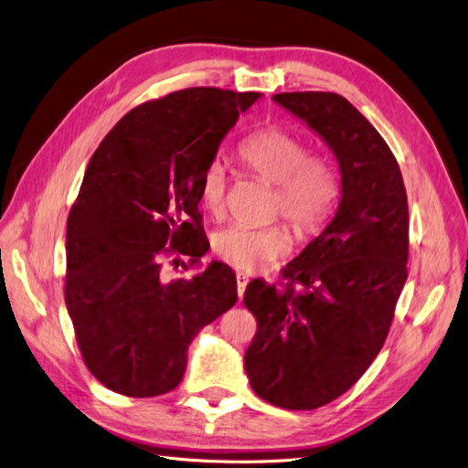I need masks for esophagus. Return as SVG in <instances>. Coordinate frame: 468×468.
<instances>
[{"mask_svg":"<svg viewBox=\"0 0 468 468\" xmlns=\"http://www.w3.org/2000/svg\"><path fill=\"white\" fill-rule=\"evenodd\" d=\"M248 281H250V279H248L246 273H238V275H236V287H238V296H239V299H242V296H244Z\"/></svg>","mask_w":468,"mask_h":468,"instance_id":"esophagus-1","label":"esophagus"}]
</instances>
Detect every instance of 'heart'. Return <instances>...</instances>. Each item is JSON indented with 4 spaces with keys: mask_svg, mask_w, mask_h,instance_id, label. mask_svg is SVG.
<instances>
[{
    "mask_svg": "<svg viewBox=\"0 0 468 468\" xmlns=\"http://www.w3.org/2000/svg\"><path fill=\"white\" fill-rule=\"evenodd\" d=\"M238 152L253 176L275 187L273 210L291 222L296 234L310 236L322 229L337 199V177L328 162L320 155H306L303 140L277 126L251 134ZM226 187V167L212 160L199 181V199L208 215H222ZM289 248L291 238L281 226L250 229L230 224L212 238L217 256L242 271L265 269Z\"/></svg>",
    "mask_w": 468,
    "mask_h": 468,
    "instance_id": "heart-1",
    "label": "heart"
}]
</instances>
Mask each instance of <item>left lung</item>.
<instances>
[{"instance_id":"left-lung-1","label":"left lung","mask_w":468,"mask_h":468,"mask_svg":"<svg viewBox=\"0 0 468 468\" xmlns=\"http://www.w3.org/2000/svg\"><path fill=\"white\" fill-rule=\"evenodd\" d=\"M273 101L332 150L342 197L328 226L282 267L285 287H246L258 332L244 369L265 402L314 410L356 385L385 344L408 279V199L388 144L346 97L296 91Z\"/></svg>"}]
</instances>
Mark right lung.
Wrapping results in <instances>:
<instances>
[{
    "label": "right lung",
    "mask_w": 468,
    "mask_h": 468,
    "mask_svg": "<svg viewBox=\"0 0 468 468\" xmlns=\"http://www.w3.org/2000/svg\"><path fill=\"white\" fill-rule=\"evenodd\" d=\"M260 97L169 93L126 112L91 155L66 226L64 299L83 361L112 392L148 399L176 388L193 337L238 299L226 263L164 281L162 258L177 251L189 258L183 269L201 263V176Z\"/></svg>",
    "instance_id": "obj_1"
}]
</instances>
